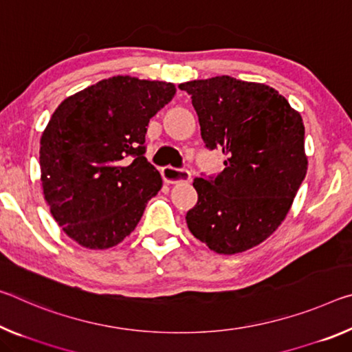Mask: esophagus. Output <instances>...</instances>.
Segmentation results:
<instances>
[{
    "label": "esophagus",
    "instance_id": "esophagus-1",
    "mask_svg": "<svg viewBox=\"0 0 352 352\" xmlns=\"http://www.w3.org/2000/svg\"><path fill=\"white\" fill-rule=\"evenodd\" d=\"M161 175H163L164 182L167 183H178V182H189L191 180V172L188 169H178L174 166H164L161 169Z\"/></svg>",
    "mask_w": 352,
    "mask_h": 352
}]
</instances>
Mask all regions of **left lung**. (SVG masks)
I'll return each mask as SVG.
<instances>
[{
    "instance_id": "left-lung-1",
    "label": "left lung",
    "mask_w": 352,
    "mask_h": 352,
    "mask_svg": "<svg viewBox=\"0 0 352 352\" xmlns=\"http://www.w3.org/2000/svg\"><path fill=\"white\" fill-rule=\"evenodd\" d=\"M191 96L205 147L224 170L194 178L191 233L217 254L244 252L276 232L307 174L304 124L276 89L222 75L178 86Z\"/></svg>"
}]
</instances>
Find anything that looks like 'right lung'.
<instances>
[{"label": "right lung", "instance_id": "right-lung-1", "mask_svg": "<svg viewBox=\"0 0 352 352\" xmlns=\"http://www.w3.org/2000/svg\"><path fill=\"white\" fill-rule=\"evenodd\" d=\"M164 81L113 76L65 98L41 139L45 200L59 227L89 249L124 241L163 186L148 163V120L174 97Z\"/></svg>", "mask_w": 352, "mask_h": 352}]
</instances>
